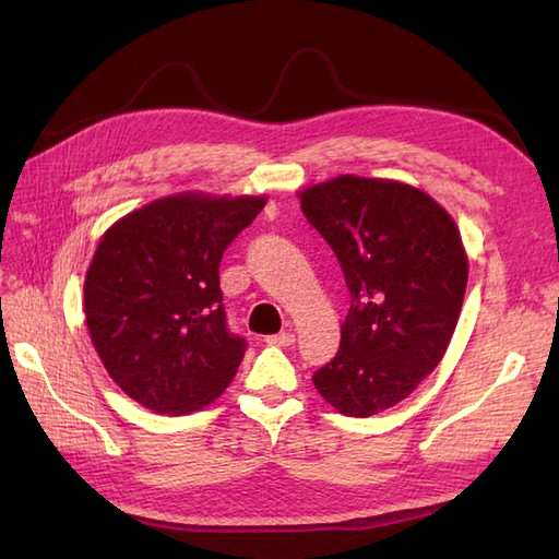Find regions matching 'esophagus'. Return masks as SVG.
Listing matches in <instances>:
<instances>
[{
	"instance_id": "obj_1",
	"label": "esophagus",
	"mask_w": 559,
	"mask_h": 559,
	"mask_svg": "<svg viewBox=\"0 0 559 559\" xmlns=\"http://www.w3.org/2000/svg\"><path fill=\"white\" fill-rule=\"evenodd\" d=\"M265 343H267V345H277V347H292V345L296 343V335L289 333V331L275 333V335H267Z\"/></svg>"
}]
</instances>
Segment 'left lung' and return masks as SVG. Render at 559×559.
I'll use <instances>...</instances> for the list:
<instances>
[{"label":"left lung","mask_w":559,"mask_h":559,"mask_svg":"<svg viewBox=\"0 0 559 559\" xmlns=\"http://www.w3.org/2000/svg\"><path fill=\"white\" fill-rule=\"evenodd\" d=\"M298 200L352 294L341 349L312 382L341 415L370 417L408 399L445 357L468 282L462 235L441 202L396 179L337 175Z\"/></svg>","instance_id":"1"}]
</instances>
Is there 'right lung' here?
Returning <instances> with one entry per match:
<instances>
[{
  "label": "right lung",
  "mask_w": 559,
  "mask_h": 559,
  "mask_svg": "<svg viewBox=\"0 0 559 559\" xmlns=\"http://www.w3.org/2000/svg\"><path fill=\"white\" fill-rule=\"evenodd\" d=\"M267 195L183 191L114 222L83 282L99 361L158 415H189L226 392L247 343L226 329L218 265Z\"/></svg>",
  "instance_id": "add662e5"
}]
</instances>
